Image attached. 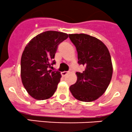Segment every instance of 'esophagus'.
Instances as JSON below:
<instances>
[{
	"mask_svg": "<svg viewBox=\"0 0 132 132\" xmlns=\"http://www.w3.org/2000/svg\"><path fill=\"white\" fill-rule=\"evenodd\" d=\"M68 73V71H62V72H61V75H62V76H63V77L66 76Z\"/></svg>",
	"mask_w": 132,
	"mask_h": 132,
	"instance_id": "34e87169",
	"label": "esophagus"
}]
</instances>
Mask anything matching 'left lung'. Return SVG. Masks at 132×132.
Masks as SVG:
<instances>
[{
	"instance_id": "obj_1",
	"label": "left lung",
	"mask_w": 132,
	"mask_h": 132,
	"mask_svg": "<svg viewBox=\"0 0 132 132\" xmlns=\"http://www.w3.org/2000/svg\"><path fill=\"white\" fill-rule=\"evenodd\" d=\"M78 54V63L85 66L77 72V80L70 90L76 99L85 102L98 99L107 89L112 75L111 57L102 41L85 34H69Z\"/></svg>"
}]
</instances>
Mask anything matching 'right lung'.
<instances>
[{
	"mask_svg": "<svg viewBox=\"0 0 132 132\" xmlns=\"http://www.w3.org/2000/svg\"><path fill=\"white\" fill-rule=\"evenodd\" d=\"M68 38L66 33L48 30L33 38L25 46L21 58V78L34 99H48L56 91L61 72L50 68L55 64L58 45Z\"/></svg>",
	"mask_w": 132,
	"mask_h": 132,
	"instance_id": "1",
	"label": "right lung"
}]
</instances>
